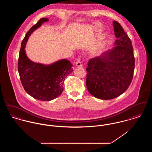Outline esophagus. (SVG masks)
<instances>
[{
    "label": "esophagus",
    "mask_w": 152,
    "mask_h": 152,
    "mask_svg": "<svg viewBox=\"0 0 152 152\" xmlns=\"http://www.w3.org/2000/svg\"><path fill=\"white\" fill-rule=\"evenodd\" d=\"M75 65L76 66H82L83 65H82V64H81V61H80V59H78L77 60V61H76V63H75Z\"/></svg>",
    "instance_id": "obj_1"
}]
</instances>
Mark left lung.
<instances>
[{
  "mask_svg": "<svg viewBox=\"0 0 152 152\" xmlns=\"http://www.w3.org/2000/svg\"><path fill=\"white\" fill-rule=\"evenodd\" d=\"M115 46L89 60L86 85L94 96L108 100L129 88L133 76L134 57L132 42L121 25L113 21Z\"/></svg>",
  "mask_w": 152,
  "mask_h": 152,
  "instance_id": "8db88e82",
  "label": "left lung"
}]
</instances>
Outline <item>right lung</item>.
Here are the masks:
<instances>
[{
	"label": "right lung",
	"mask_w": 152,
	"mask_h": 152,
	"mask_svg": "<svg viewBox=\"0 0 152 152\" xmlns=\"http://www.w3.org/2000/svg\"><path fill=\"white\" fill-rule=\"evenodd\" d=\"M47 21V18L40 19L27 31L22 41L18 64L25 91L34 98L43 101L53 100L61 94L64 80L72 71V64L66 59L46 65L34 63L27 57L24 48L29 36Z\"/></svg>",
	"instance_id": "add662e5"
}]
</instances>
